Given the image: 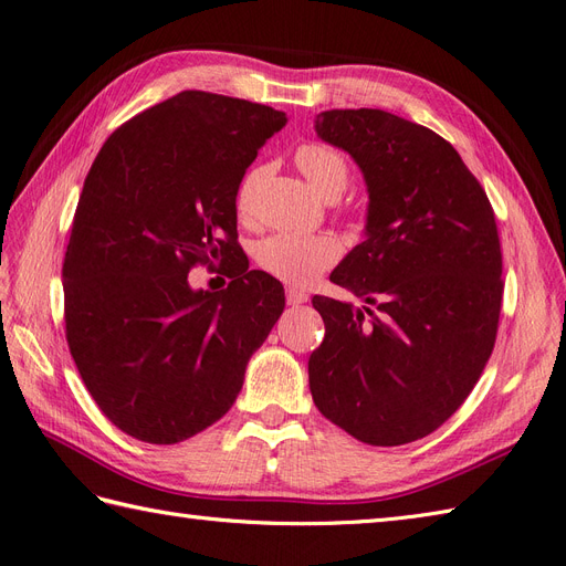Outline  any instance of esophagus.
Listing matches in <instances>:
<instances>
[{
    "instance_id": "1",
    "label": "esophagus",
    "mask_w": 566,
    "mask_h": 566,
    "mask_svg": "<svg viewBox=\"0 0 566 566\" xmlns=\"http://www.w3.org/2000/svg\"><path fill=\"white\" fill-rule=\"evenodd\" d=\"M285 300H287V304L300 306V304L310 300V295H306L304 290H300V287H285Z\"/></svg>"
}]
</instances>
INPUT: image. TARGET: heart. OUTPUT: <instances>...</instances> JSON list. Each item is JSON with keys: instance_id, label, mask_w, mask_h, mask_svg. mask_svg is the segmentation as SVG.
<instances>
[{"instance_id": "obj_1", "label": "heart", "mask_w": 566, "mask_h": 566, "mask_svg": "<svg viewBox=\"0 0 566 566\" xmlns=\"http://www.w3.org/2000/svg\"><path fill=\"white\" fill-rule=\"evenodd\" d=\"M302 177L323 198L339 196L349 181V165L339 150L323 144H304L295 153ZM260 172H250L238 188L235 205L245 212ZM339 256L335 238L321 233H273L254 248V260L271 276L293 285L314 283Z\"/></svg>"}]
</instances>
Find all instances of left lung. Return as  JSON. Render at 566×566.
Returning a JSON list of instances; mask_svg holds the SVG:
<instances>
[{
    "instance_id": "left-lung-1",
    "label": "left lung",
    "mask_w": 566,
    "mask_h": 566,
    "mask_svg": "<svg viewBox=\"0 0 566 566\" xmlns=\"http://www.w3.org/2000/svg\"><path fill=\"white\" fill-rule=\"evenodd\" d=\"M314 129L366 181V238L331 281L368 306L312 300L325 337L310 356V389L354 439L401 447L455 413L493 352L503 300L495 217L432 129L378 108L323 111Z\"/></svg>"
}]
</instances>
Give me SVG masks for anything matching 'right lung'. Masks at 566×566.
Returning a JSON list of instances; mask_svg holds the SVG:
<instances>
[{"instance_id":"right-lung-1","label":"right lung","mask_w":566,"mask_h":566,"mask_svg":"<svg viewBox=\"0 0 566 566\" xmlns=\"http://www.w3.org/2000/svg\"><path fill=\"white\" fill-rule=\"evenodd\" d=\"M283 111L188 90L117 127L84 179L63 262L65 337L104 416L148 443L202 432L233 406L283 285L232 265L210 294L196 263L238 256L235 196Z\"/></svg>"}]
</instances>
